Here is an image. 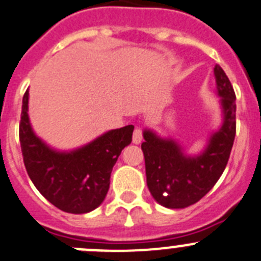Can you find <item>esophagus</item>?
<instances>
[{"label":"esophagus","instance_id":"obj_1","mask_svg":"<svg viewBox=\"0 0 261 261\" xmlns=\"http://www.w3.org/2000/svg\"><path fill=\"white\" fill-rule=\"evenodd\" d=\"M142 138H143V132L142 129L141 128H136L135 132H133V143H136V145H140L141 142H142Z\"/></svg>","mask_w":261,"mask_h":261}]
</instances>
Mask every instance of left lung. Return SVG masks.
<instances>
[{"label": "left lung", "mask_w": 261, "mask_h": 261, "mask_svg": "<svg viewBox=\"0 0 261 261\" xmlns=\"http://www.w3.org/2000/svg\"><path fill=\"white\" fill-rule=\"evenodd\" d=\"M214 74L224 121L201 155L186 156L173 140H163L151 130L143 132L145 142L141 148L147 187L152 197L169 209H183L200 201L214 187L229 160L236 136V95L219 65H215Z\"/></svg>", "instance_id": "obj_1"}]
</instances>
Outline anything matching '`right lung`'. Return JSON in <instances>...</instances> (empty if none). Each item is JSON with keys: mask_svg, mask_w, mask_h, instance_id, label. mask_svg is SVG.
<instances>
[{"mask_svg": "<svg viewBox=\"0 0 261 261\" xmlns=\"http://www.w3.org/2000/svg\"><path fill=\"white\" fill-rule=\"evenodd\" d=\"M27 89L19 125L21 153L27 173L37 190L58 209L84 214L101 205L110 187V175L121 150L132 142L135 126L105 133L84 147L58 152L32 130Z\"/></svg>", "mask_w": 261, "mask_h": 261, "instance_id": "1", "label": "right lung"}]
</instances>
